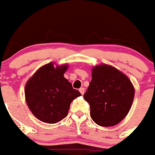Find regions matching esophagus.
I'll return each instance as SVG.
<instances>
[{"instance_id":"esophagus-1","label":"esophagus","mask_w":155,"mask_h":155,"mask_svg":"<svg viewBox=\"0 0 155 155\" xmlns=\"http://www.w3.org/2000/svg\"><path fill=\"white\" fill-rule=\"evenodd\" d=\"M79 91H80V93H81V94L83 95L84 94H85V88H80V90H79Z\"/></svg>"}]
</instances>
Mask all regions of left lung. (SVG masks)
<instances>
[{
	"label": "left lung",
	"instance_id": "8db88e82",
	"mask_svg": "<svg viewBox=\"0 0 155 155\" xmlns=\"http://www.w3.org/2000/svg\"><path fill=\"white\" fill-rule=\"evenodd\" d=\"M134 87L128 77L112 65L92 68V79L84 98L90 106V117L101 127L118 124L128 114Z\"/></svg>",
	"mask_w": 155,
	"mask_h": 155
}]
</instances>
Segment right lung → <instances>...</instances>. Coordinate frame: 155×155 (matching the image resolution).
<instances>
[{"instance_id":"right-lung-1","label":"right lung","mask_w":155,"mask_h":155,"mask_svg":"<svg viewBox=\"0 0 155 155\" xmlns=\"http://www.w3.org/2000/svg\"><path fill=\"white\" fill-rule=\"evenodd\" d=\"M68 66L48 63L39 68L25 84L27 106L41 122L54 124L61 121L67 116L72 101L81 96L64 77Z\"/></svg>"}]
</instances>
